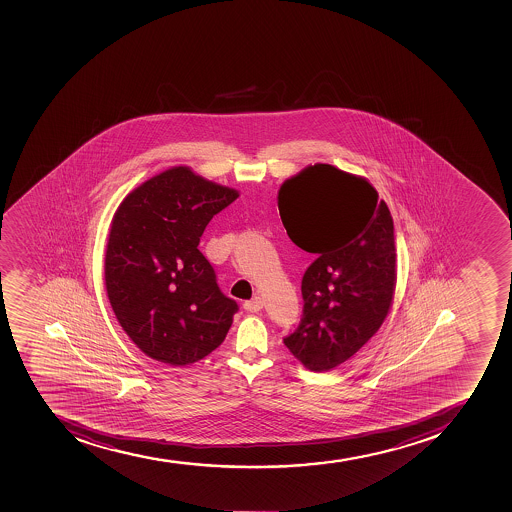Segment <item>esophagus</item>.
Masks as SVG:
<instances>
[{
	"instance_id": "34e87169",
	"label": "esophagus",
	"mask_w": 512,
	"mask_h": 512,
	"mask_svg": "<svg viewBox=\"0 0 512 512\" xmlns=\"http://www.w3.org/2000/svg\"><path fill=\"white\" fill-rule=\"evenodd\" d=\"M244 308L247 310V312L250 313L260 312V310L263 308V300L260 297L252 298V300H249V302L244 303Z\"/></svg>"
}]
</instances>
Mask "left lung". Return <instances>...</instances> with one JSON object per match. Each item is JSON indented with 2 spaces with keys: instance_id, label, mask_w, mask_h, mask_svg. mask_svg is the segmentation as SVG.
I'll use <instances>...</instances> for the list:
<instances>
[{
  "instance_id": "8db88e82",
  "label": "left lung",
  "mask_w": 512,
  "mask_h": 512,
  "mask_svg": "<svg viewBox=\"0 0 512 512\" xmlns=\"http://www.w3.org/2000/svg\"><path fill=\"white\" fill-rule=\"evenodd\" d=\"M277 199L293 244L317 254L302 278V322L283 343L322 373L350 360L390 313L393 219L370 182L330 164L305 167L280 185Z\"/></svg>"
}]
</instances>
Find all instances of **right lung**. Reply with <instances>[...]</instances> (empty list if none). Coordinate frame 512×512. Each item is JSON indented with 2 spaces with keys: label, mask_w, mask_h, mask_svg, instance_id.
Masks as SVG:
<instances>
[{
  "label": "right lung",
  "mask_w": 512,
  "mask_h": 512,
  "mask_svg": "<svg viewBox=\"0 0 512 512\" xmlns=\"http://www.w3.org/2000/svg\"><path fill=\"white\" fill-rule=\"evenodd\" d=\"M239 197L177 166L126 195L112 217L104 280L112 312L137 348L171 366L202 360L225 340L239 307L220 292L197 245Z\"/></svg>",
  "instance_id": "add662e5"
}]
</instances>
